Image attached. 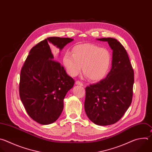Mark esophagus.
Here are the masks:
<instances>
[{"instance_id": "esophagus-1", "label": "esophagus", "mask_w": 152, "mask_h": 152, "mask_svg": "<svg viewBox=\"0 0 152 152\" xmlns=\"http://www.w3.org/2000/svg\"><path fill=\"white\" fill-rule=\"evenodd\" d=\"M75 84H76L77 85H79V86H83V84L81 82L79 81H77L75 82Z\"/></svg>"}]
</instances>
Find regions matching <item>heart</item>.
I'll return each instance as SVG.
<instances>
[{
  "label": "heart",
  "instance_id": "1",
  "mask_svg": "<svg viewBox=\"0 0 152 152\" xmlns=\"http://www.w3.org/2000/svg\"><path fill=\"white\" fill-rule=\"evenodd\" d=\"M111 54L105 48L90 43L80 44L72 49V54L66 52L63 64L67 73L77 76L81 71L94 81H100L107 75L111 65Z\"/></svg>",
  "mask_w": 152,
  "mask_h": 152
}]
</instances>
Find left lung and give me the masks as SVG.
I'll return each instance as SVG.
<instances>
[{"instance_id": "left-lung-1", "label": "left lung", "mask_w": 152, "mask_h": 152, "mask_svg": "<svg viewBox=\"0 0 152 152\" xmlns=\"http://www.w3.org/2000/svg\"><path fill=\"white\" fill-rule=\"evenodd\" d=\"M107 42L113 50L112 66L106 78L86 88L84 109L88 118L100 126L113 125L122 117L132 99L134 70L124 47L113 38Z\"/></svg>"}]
</instances>
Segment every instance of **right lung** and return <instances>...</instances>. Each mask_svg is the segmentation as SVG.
<instances>
[{
  "label": "right lung",
  "instance_id": "right-lung-1",
  "mask_svg": "<svg viewBox=\"0 0 152 152\" xmlns=\"http://www.w3.org/2000/svg\"><path fill=\"white\" fill-rule=\"evenodd\" d=\"M74 39L49 37L30 50L20 74L19 93L28 115L41 125L58 119L64 109V100L74 80L60 63L54 60L52 44L61 51Z\"/></svg>",
  "mask_w": 152,
  "mask_h": 152
}]
</instances>
